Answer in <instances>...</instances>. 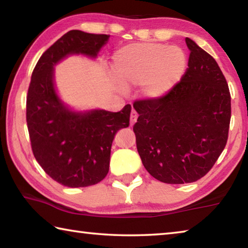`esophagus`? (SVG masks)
<instances>
[{"mask_svg": "<svg viewBox=\"0 0 248 248\" xmlns=\"http://www.w3.org/2000/svg\"><path fill=\"white\" fill-rule=\"evenodd\" d=\"M137 119H138V112L136 110H132L131 115H130V124L133 125L134 124H136Z\"/></svg>", "mask_w": 248, "mask_h": 248, "instance_id": "1", "label": "esophagus"}]
</instances>
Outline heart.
<instances>
[{"label":"heart","mask_w":248,"mask_h":248,"mask_svg":"<svg viewBox=\"0 0 248 248\" xmlns=\"http://www.w3.org/2000/svg\"><path fill=\"white\" fill-rule=\"evenodd\" d=\"M186 54L179 47L162 44H132L114 56V70L124 87L143 84L149 98L169 93L186 68Z\"/></svg>","instance_id":"1"}]
</instances>
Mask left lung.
<instances>
[{"mask_svg":"<svg viewBox=\"0 0 248 248\" xmlns=\"http://www.w3.org/2000/svg\"><path fill=\"white\" fill-rule=\"evenodd\" d=\"M190 50L182 79L164 96L133 107L137 149L145 170L165 184L194 183L224 150L231 120L228 82L210 54L186 38Z\"/></svg>","mask_w":248,"mask_h":248,"instance_id":"1","label":"left lung"}]
</instances>
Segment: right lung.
<instances>
[{
  "instance_id": "right-lung-1",
  "label": "right lung",
  "mask_w": 248,
  "mask_h": 248,
  "mask_svg": "<svg viewBox=\"0 0 248 248\" xmlns=\"http://www.w3.org/2000/svg\"><path fill=\"white\" fill-rule=\"evenodd\" d=\"M109 36L70 31L43 53L31 74L26 120L33 156L57 183L78 188L106 177L116 133L129 127L131 105L118 112L70 111L53 85V65L71 53L96 57Z\"/></svg>"
}]
</instances>
